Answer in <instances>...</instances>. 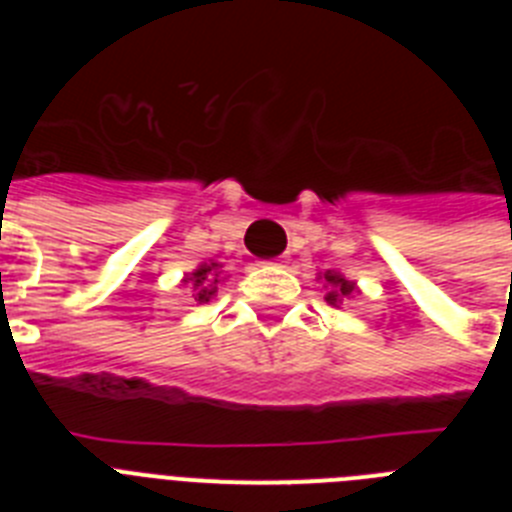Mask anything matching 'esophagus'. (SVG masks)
<instances>
[{"mask_svg": "<svg viewBox=\"0 0 512 512\" xmlns=\"http://www.w3.org/2000/svg\"><path fill=\"white\" fill-rule=\"evenodd\" d=\"M282 261H284V259H271V261H269V264H274V266H279V264H282Z\"/></svg>", "mask_w": 512, "mask_h": 512, "instance_id": "esophagus-1", "label": "esophagus"}]
</instances>
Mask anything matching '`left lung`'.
I'll list each match as a JSON object with an SVG mask.
<instances>
[{"label":"left lung","instance_id":"left-lung-1","mask_svg":"<svg viewBox=\"0 0 512 512\" xmlns=\"http://www.w3.org/2000/svg\"><path fill=\"white\" fill-rule=\"evenodd\" d=\"M325 282H328V295H325V300L330 302V305H336V302H341L343 297L354 295V282H348V279H343L341 274H333V271H328L325 274Z\"/></svg>","mask_w":512,"mask_h":512}]
</instances>
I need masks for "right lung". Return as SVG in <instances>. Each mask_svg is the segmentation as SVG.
<instances>
[{
  "mask_svg": "<svg viewBox=\"0 0 512 512\" xmlns=\"http://www.w3.org/2000/svg\"><path fill=\"white\" fill-rule=\"evenodd\" d=\"M217 277H220V271H217V264H202L200 269H197V271H194V274H189V277L184 279V284L194 289V300L207 302L212 295H215Z\"/></svg>",
  "mask_w": 512,
  "mask_h": 512,
  "instance_id": "add662e5",
  "label": "right lung"
}]
</instances>
